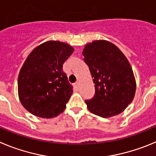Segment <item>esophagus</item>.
<instances>
[{
  "label": "esophagus",
  "mask_w": 156,
  "mask_h": 156,
  "mask_svg": "<svg viewBox=\"0 0 156 156\" xmlns=\"http://www.w3.org/2000/svg\"><path fill=\"white\" fill-rule=\"evenodd\" d=\"M78 84H79V82H78V81H77V82H75V87H76L77 88H78Z\"/></svg>",
  "instance_id": "1"
}]
</instances>
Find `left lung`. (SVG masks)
<instances>
[{
  "instance_id": "8db88e82",
  "label": "left lung",
  "mask_w": 156,
  "mask_h": 156,
  "mask_svg": "<svg viewBox=\"0 0 156 156\" xmlns=\"http://www.w3.org/2000/svg\"><path fill=\"white\" fill-rule=\"evenodd\" d=\"M82 54L95 84V95L85 100L88 110L104 118L123 112L132 102L136 90L134 73L127 57L106 40L88 43Z\"/></svg>"
}]
</instances>
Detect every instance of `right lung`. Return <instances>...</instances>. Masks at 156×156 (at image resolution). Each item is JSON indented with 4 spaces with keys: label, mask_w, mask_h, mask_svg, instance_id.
<instances>
[{
    "label": "right lung",
    "mask_w": 156,
    "mask_h": 156,
    "mask_svg": "<svg viewBox=\"0 0 156 156\" xmlns=\"http://www.w3.org/2000/svg\"><path fill=\"white\" fill-rule=\"evenodd\" d=\"M73 52L67 43L47 41L28 56L19 72L18 89L21 103L29 113L52 118L65 109L73 89L63 64Z\"/></svg>",
    "instance_id": "add662e5"
}]
</instances>
